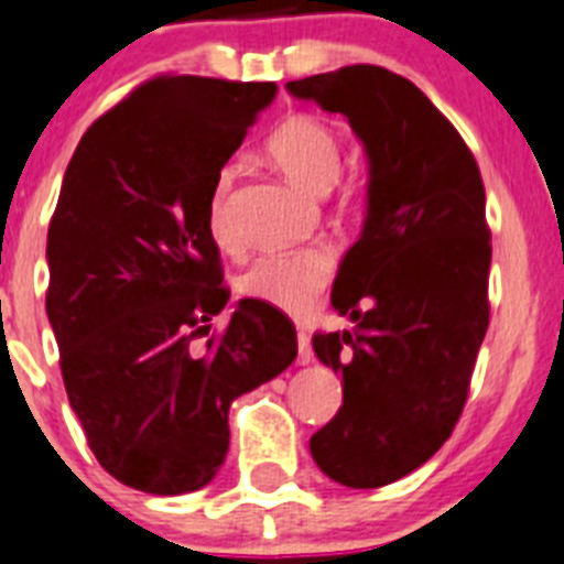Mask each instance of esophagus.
<instances>
[{
	"label": "esophagus",
	"instance_id": "1",
	"mask_svg": "<svg viewBox=\"0 0 564 564\" xmlns=\"http://www.w3.org/2000/svg\"><path fill=\"white\" fill-rule=\"evenodd\" d=\"M296 340H299V364H310V360H313V346H310V335L304 333V329H299V335H296Z\"/></svg>",
	"mask_w": 564,
	"mask_h": 564
}]
</instances>
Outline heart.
Listing matches in <instances>:
<instances>
[{"instance_id": "obj_1", "label": "heart", "mask_w": 564, "mask_h": 564, "mask_svg": "<svg viewBox=\"0 0 564 564\" xmlns=\"http://www.w3.org/2000/svg\"><path fill=\"white\" fill-rule=\"evenodd\" d=\"M265 151L291 181L307 193L324 195L338 181L344 167V142L329 122L296 113L279 122L265 139ZM235 170L224 167L215 175L209 195V235L218 246L231 242L229 193ZM335 271V257L324 246L271 251L254 260L237 276V293L251 302L302 316L318 302Z\"/></svg>"}]
</instances>
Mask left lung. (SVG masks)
Returning a JSON list of instances; mask_svg holds the SVG:
<instances>
[{"mask_svg": "<svg viewBox=\"0 0 564 564\" xmlns=\"http://www.w3.org/2000/svg\"><path fill=\"white\" fill-rule=\"evenodd\" d=\"M288 91L344 113L369 159L364 231L333 285L355 329L313 335L344 380V405L310 453L333 481L377 489L422 467L467 402L489 327L481 170L451 120L383 66H344Z\"/></svg>", "mask_w": 564, "mask_h": 564, "instance_id": "obj_1", "label": "left lung"}]
</instances>
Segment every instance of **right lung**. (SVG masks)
<instances>
[{
	"instance_id": "1",
	"label": "right lung",
	"mask_w": 564,
	"mask_h": 564,
	"mask_svg": "<svg viewBox=\"0 0 564 564\" xmlns=\"http://www.w3.org/2000/svg\"><path fill=\"white\" fill-rule=\"evenodd\" d=\"M276 83L159 75L83 133L46 235V318L72 411L126 487H206L229 451V405L296 360V327L229 302L209 235L215 175ZM206 337L204 345L199 338Z\"/></svg>"
}]
</instances>
